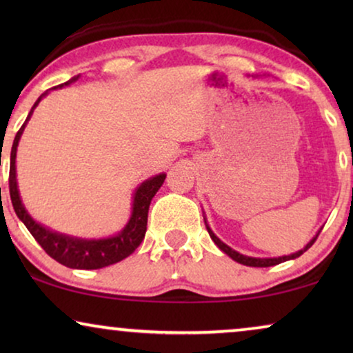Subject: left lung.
<instances>
[{
  "instance_id": "left-lung-1",
  "label": "left lung",
  "mask_w": 353,
  "mask_h": 353,
  "mask_svg": "<svg viewBox=\"0 0 353 353\" xmlns=\"http://www.w3.org/2000/svg\"><path fill=\"white\" fill-rule=\"evenodd\" d=\"M204 221H205V228H207V231H209V234H210L212 241H214V243L216 244V248H219L220 250H223V252H225L226 255H228V257L233 259L234 262H238V263H243V265H248V267H273V265L283 263V262H286V260H294V259L301 257V255H302L303 252H305V250H307L308 248H312V244L315 243L316 238H318V234H320V231H318V233H316L315 236H313V238L310 239V243H308V244H307L305 248H303V249L297 250V252H294V254H289V255H283V257L260 259V257H249V255H243V254H239L238 250L231 249L230 245H226V244L223 243V241H220L219 238H216L214 231L210 230V226L207 225V220H205V216H204Z\"/></svg>"
}]
</instances>
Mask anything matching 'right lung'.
Wrapping results in <instances>:
<instances>
[{"mask_svg": "<svg viewBox=\"0 0 353 353\" xmlns=\"http://www.w3.org/2000/svg\"><path fill=\"white\" fill-rule=\"evenodd\" d=\"M79 80V75L70 79L65 83L54 88H62L74 81ZM48 94L43 93L40 98L37 99V103L33 104V108L28 112L26 122L19 130L16 138H14L12 149H11V165H9V194H11L12 207L19 220L27 226V230L30 231V234L37 239V243L45 249V252L69 268L77 270H98L109 267V265L117 263L120 260L127 259L130 254L134 252V249L141 244L146 234V226H148V210L149 204H151L152 197L156 196L159 188L163 185L165 180V173H159L156 176H151L149 180L143 181L137 190L133 192V204H132V215H130L128 223L123 226V230L120 233L109 236V238H101V239H85V238H77V236L57 233V231L48 228V226L38 223L33 216L28 214L26 205L22 204L21 194H19V186H17V173H16V156H17V146L21 141V137L23 133V128L28 120H30L33 110L40 101Z\"/></svg>", "mask_w": 353, "mask_h": 353, "instance_id": "1", "label": "right lung"}]
</instances>
